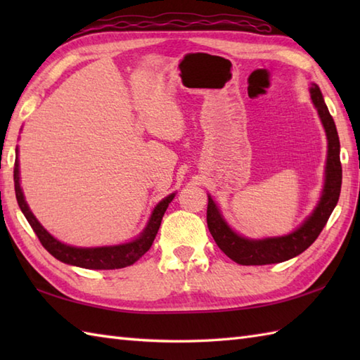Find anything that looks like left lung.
Masks as SVG:
<instances>
[{
  "label": "left lung",
  "mask_w": 360,
  "mask_h": 360,
  "mask_svg": "<svg viewBox=\"0 0 360 360\" xmlns=\"http://www.w3.org/2000/svg\"><path fill=\"white\" fill-rule=\"evenodd\" d=\"M311 101L317 108L319 117L322 120L326 139H328V156L325 167V186L322 196L314 212L297 227L292 233L285 236H274V238L250 240L233 232L226 219L221 215L218 205L209 196L207 204V226L224 254L233 259L235 263L243 266H259L286 262L289 258L300 255L312 243L317 240L320 232L323 231L328 218L331 217L335 205H338L342 187V164H340V142L335 124L331 117L328 106L323 101L322 91L317 85L309 88Z\"/></svg>",
  "instance_id": "left-lung-1"
}]
</instances>
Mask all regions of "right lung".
<instances>
[{
	"instance_id": "1",
	"label": "right lung",
	"mask_w": 360,
	"mask_h": 360,
	"mask_svg": "<svg viewBox=\"0 0 360 360\" xmlns=\"http://www.w3.org/2000/svg\"><path fill=\"white\" fill-rule=\"evenodd\" d=\"M18 167L20 164H18V150H17V159H15V168H13L15 195H17V201L21 212L25 213L27 223L34 229V232L38 236L40 243L43 244V248L48 250L52 257L60 259V262L71 266L85 267V269H120V267H127L136 263L137 259H139L145 252L151 248L168 204H170L174 198V193L168 195L156 205L148 219L147 227H145L143 232L133 241L125 243V244H117V246L74 248V246H70V244H65L62 241H58L57 238H53V236L46 231L40 223H38V219L34 217V213L30 212L20 186Z\"/></svg>"
}]
</instances>
